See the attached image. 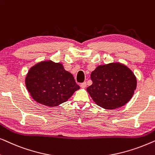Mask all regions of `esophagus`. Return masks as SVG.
<instances>
[{
    "instance_id": "obj_1",
    "label": "esophagus",
    "mask_w": 155,
    "mask_h": 155,
    "mask_svg": "<svg viewBox=\"0 0 155 155\" xmlns=\"http://www.w3.org/2000/svg\"><path fill=\"white\" fill-rule=\"evenodd\" d=\"M80 87H81L82 88H84L87 87V82H82L81 84H80Z\"/></svg>"
}]
</instances>
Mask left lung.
<instances>
[{
	"instance_id": "8db88e82",
	"label": "left lung",
	"mask_w": 155,
	"mask_h": 155,
	"mask_svg": "<svg viewBox=\"0 0 155 155\" xmlns=\"http://www.w3.org/2000/svg\"><path fill=\"white\" fill-rule=\"evenodd\" d=\"M92 85L87 88L93 101L106 109H115L132 98L137 80L130 68L120 63L99 65L91 73Z\"/></svg>"
}]
</instances>
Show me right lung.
I'll return each instance as SVG.
<instances>
[{
  "instance_id": "add662e5",
  "label": "right lung",
  "mask_w": 155,
  "mask_h": 155,
  "mask_svg": "<svg viewBox=\"0 0 155 155\" xmlns=\"http://www.w3.org/2000/svg\"><path fill=\"white\" fill-rule=\"evenodd\" d=\"M25 84L31 97L41 104L56 107L80 89L73 75L61 63L41 61L29 69Z\"/></svg>"
}]
</instances>
